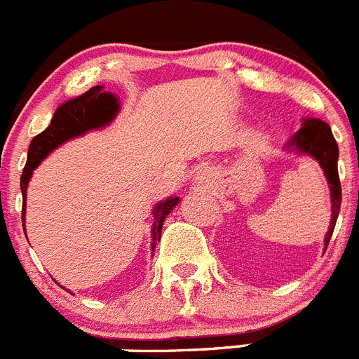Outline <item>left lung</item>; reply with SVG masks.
Masks as SVG:
<instances>
[{"instance_id":"1","label":"left lung","mask_w":359,"mask_h":359,"mask_svg":"<svg viewBox=\"0 0 359 359\" xmlns=\"http://www.w3.org/2000/svg\"><path fill=\"white\" fill-rule=\"evenodd\" d=\"M290 146H294L299 153H306L313 156L320 163L325 177L330 182L333 210H331L330 231H327L324 240L325 248H327L341 205V187L340 177H338V144L334 140L333 133H331L330 124L318 119H308L304 121L301 130L294 135V139L290 140Z\"/></svg>"}]
</instances>
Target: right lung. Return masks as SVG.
I'll list each match as a JSON object with an SVG mask.
<instances>
[{"mask_svg":"<svg viewBox=\"0 0 359 359\" xmlns=\"http://www.w3.org/2000/svg\"><path fill=\"white\" fill-rule=\"evenodd\" d=\"M119 110V103L111 96L110 92H103V87H92L85 94H81L76 100H71L62 104L55 115H53L51 124L46 128L42 133L34 137L28 149V160L21 174V192L22 199L26 203V187H28L32 170L51 153L55 147L60 146L65 140L78 137L94 128H101L114 119V115ZM177 197H170L167 201L160 203L154 208V224H153V240H160L162 235V226L165 217L172 212L177 205ZM25 217V208H22ZM26 235V233H25ZM154 248V245H153Z\"/></svg>","mask_w":359,"mask_h":359,"instance_id":"add662e5","label":"right lung"}]
</instances>
